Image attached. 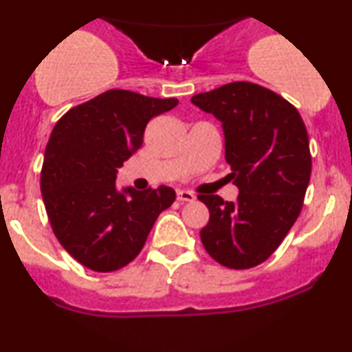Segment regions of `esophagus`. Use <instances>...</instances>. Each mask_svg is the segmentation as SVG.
I'll return each mask as SVG.
<instances>
[{
	"label": "esophagus",
	"mask_w": 352,
	"mask_h": 352,
	"mask_svg": "<svg viewBox=\"0 0 352 352\" xmlns=\"http://www.w3.org/2000/svg\"><path fill=\"white\" fill-rule=\"evenodd\" d=\"M177 200L180 201H193L195 200V195L188 190H177Z\"/></svg>",
	"instance_id": "34e87169"
}]
</instances>
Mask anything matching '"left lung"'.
I'll return each instance as SVG.
<instances>
[{"mask_svg": "<svg viewBox=\"0 0 352 352\" xmlns=\"http://www.w3.org/2000/svg\"><path fill=\"white\" fill-rule=\"evenodd\" d=\"M192 104L221 122L236 201L199 195L210 220L200 238L227 268L263 263L296 221L311 177L306 125L296 107L253 82H230L201 92Z\"/></svg>", "mask_w": 352, "mask_h": 352, "instance_id": "obj_1", "label": "left lung"}]
</instances>
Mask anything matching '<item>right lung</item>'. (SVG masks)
Masks as SVG:
<instances>
[{"mask_svg": "<svg viewBox=\"0 0 352 352\" xmlns=\"http://www.w3.org/2000/svg\"><path fill=\"white\" fill-rule=\"evenodd\" d=\"M177 99L112 89L66 112L44 152L41 193L52 232L80 265L114 272L140 253L175 190L117 188V168L142 145L145 125Z\"/></svg>", "mask_w": 352, "mask_h": 352, "instance_id": "right-lung-1", "label": "right lung"}]
</instances>
